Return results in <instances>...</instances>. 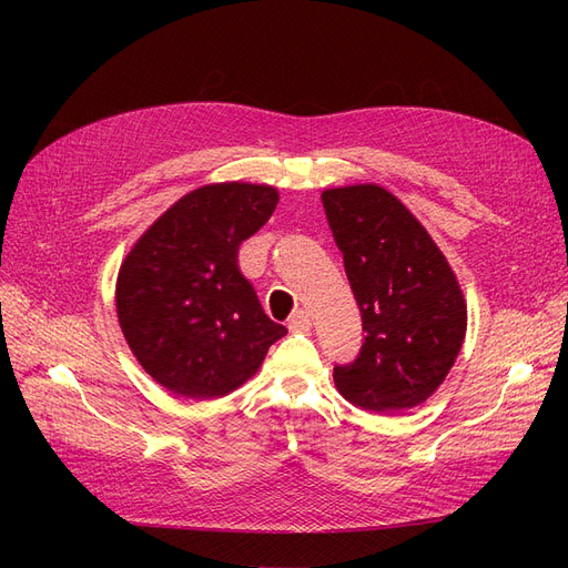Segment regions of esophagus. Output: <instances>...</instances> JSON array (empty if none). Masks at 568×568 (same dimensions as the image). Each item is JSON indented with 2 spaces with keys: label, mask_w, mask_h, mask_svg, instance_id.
I'll return each mask as SVG.
<instances>
[{
  "label": "esophagus",
  "mask_w": 568,
  "mask_h": 568,
  "mask_svg": "<svg viewBox=\"0 0 568 568\" xmlns=\"http://www.w3.org/2000/svg\"><path fill=\"white\" fill-rule=\"evenodd\" d=\"M313 326V317L307 311H296L294 315L288 317V329L294 334H303V332H311Z\"/></svg>",
  "instance_id": "obj_1"
}]
</instances>
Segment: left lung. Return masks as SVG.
Masks as SVG:
<instances>
[{
    "mask_svg": "<svg viewBox=\"0 0 568 568\" xmlns=\"http://www.w3.org/2000/svg\"><path fill=\"white\" fill-rule=\"evenodd\" d=\"M322 205L343 253L365 341L334 384L348 403L393 415L432 395L462 348L467 303L434 239L384 186L326 189Z\"/></svg>",
    "mask_w": 568,
    "mask_h": 568,
    "instance_id": "8db88e82",
    "label": "left lung"
}]
</instances>
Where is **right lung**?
Here are the masks:
<instances>
[{
    "label": "right lung",
    "instance_id": "add662e5",
    "mask_svg": "<svg viewBox=\"0 0 568 568\" xmlns=\"http://www.w3.org/2000/svg\"><path fill=\"white\" fill-rule=\"evenodd\" d=\"M267 184L194 189L153 222L120 265L115 307L134 357L186 398H222L263 365L286 334L236 263L242 242L274 213Z\"/></svg>",
    "mask_w": 568,
    "mask_h": 568
}]
</instances>
